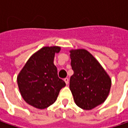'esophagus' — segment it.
I'll use <instances>...</instances> for the list:
<instances>
[{
	"label": "esophagus",
	"instance_id": "34e87169",
	"mask_svg": "<svg viewBox=\"0 0 128 128\" xmlns=\"http://www.w3.org/2000/svg\"><path fill=\"white\" fill-rule=\"evenodd\" d=\"M64 82H65V83H66V84H69V78L66 77V78L64 79Z\"/></svg>",
	"mask_w": 128,
	"mask_h": 128
}]
</instances>
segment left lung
Returning <instances> with one entry per match:
<instances>
[{
    "label": "left lung",
    "instance_id": "left-lung-1",
    "mask_svg": "<svg viewBox=\"0 0 128 128\" xmlns=\"http://www.w3.org/2000/svg\"><path fill=\"white\" fill-rule=\"evenodd\" d=\"M74 74L70 88L76 104L90 110L103 103L108 96L111 79L96 58L85 49L70 51Z\"/></svg>",
    "mask_w": 128,
    "mask_h": 128
}]
</instances>
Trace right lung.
I'll return each mask as SVG.
<instances>
[{"mask_svg":"<svg viewBox=\"0 0 128 128\" xmlns=\"http://www.w3.org/2000/svg\"><path fill=\"white\" fill-rule=\"evenodd\" d=\"M59 46H45L34 53L17 76L19 91L23 99L38 109L47 108L57 99L62 87L66 86L59 79L54 64Z\"/></svg>","mask_w":128,"mask_h":128,"instance_id":"add662e5","label":"right lung"}]
</instances>
